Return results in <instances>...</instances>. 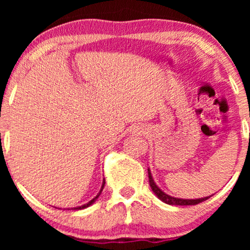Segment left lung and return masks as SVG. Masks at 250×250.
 <instances>
[{
    "instance_id": "left-lung-1",
    "label": "left lung",
    "mask_w": 250,
    "mask_h": 250,
    "mask_svg": "<svg viewBox=\"0 0 250 250\" xmlns=\"http://www.w3.org/2000/svg\"><path fill=\"white\" fill-rule=\"evenodd\" d=\"M148 174H149V183H150V187H151L152 191L155 192L156 196L158 197L160 200L164 201L165 204L180 205V206H189V205H198V204L203 203V201L207 200L208 198H209V197H205V198H199V199H181V198H174L172 196H168V194L163 192V191L156 186L155 181H153L151 173H150L149 169H148Z\"/></svg>"
}]
</instances>
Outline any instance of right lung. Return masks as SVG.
Returning <instances> with one entry per match:
<instances>
[{
    "instance_id": "1",
    "label": "right lung",
    "mask_w": 250,
    "mask_h": 250,
    "mask_svg": "<svg viewBox=\"0 0 250 250\" xmlns=\"http://www.w3.org/2000/svg\"><path fill=\"white\" fill-rule=\"evenodd\" d=\"M104 183H105V181H104V183H102L101 190H100V192H99V193L97 194V197H95V198H93V199H92L91 201H88V203H87V204H85V205H83V206H80V207H75V208H74V209H83V208H86V207H88V206H91V205H92V204H93V203H94V201L98 199V198H99V196H100V194H101V191H102V190H104Z\"/></svg>"
}]
</instances>
